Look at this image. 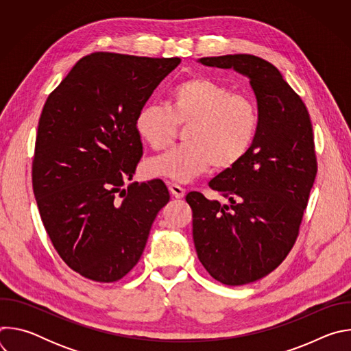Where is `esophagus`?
Here are the masks:
<instances>
[{
	"mask_svg": "<svg viewBox=\"0 0 351 351\" xmlns=\"http://www.w3.org/2000/svg\"><path fill=\"white\" fill-rule=\"evenodd\" d=\"M169 191H171V194H172L173 197H176V198L184 197V193H186V190H184L180 184H178V183H171V184H169Z\"/></svg>",
	"mask_w": 351,
	"mask_h": 351,
	"instance_id": "34e87169",
	"label": "esophagus"
}]
</instances>
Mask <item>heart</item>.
<instances>
[{
	"label": "heart",
	"instance_id": "heart-1",
	"mask_svg": "<svg viewBox=\"0 0 351 351\" xmlns=\"http://www.w3.org/2000/svg\"><path fill=\"white\" fill-rule=\"evenodd\" d=\"M260 125L252 97L208 76H191L169 93L168 106L148 104L136 117L138 136L161 152L172 144L178 128H186L183 145L149 160V176L190 182L210 171L236 167L248 154Z\"/></svg>",
	"mask_w": 351,
	"mask_h": 351
}]
</instances>
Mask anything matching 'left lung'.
<instances>
[{"instance_id":"left-lung-1","label":"left lung","mask_w":351,"mask_h":351,"mask_svg":"<svg viewBox=\"0 0 351 351\" xmlns=\"http://www.w3.org/2000/svg\"><path fill=\"white\" fill-rule=\"evenodd\" d=\"M199 62L247 76L257 97L260 125L248 154L210 182L230 204L186 195L199 263L218 282L240 286L271 274L295 243L318 169L313 125L303 99L268 61L234 54Z\"/></svg>"}]
</instances>
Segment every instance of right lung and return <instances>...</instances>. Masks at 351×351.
<instances>
[{
    "label": "right lung",
    "mask_w": 351,
    "mask_h": 351,
    "mask_svg": "<svg viewBox=\"0 0 351 351\" xmlns=\"http://www.w3.org/2000/svg\"><path fill=\"white\" fill-rule=\"evenodd\" d=\"M180 58L93 53L48 95L36 136L33 193L65 264L95 282H117L138 263L158 211L161 179L132 180L143 156L134 121Z\"/></svg>",
    "instance_id": "right-lung-1"
}]
</instances>
